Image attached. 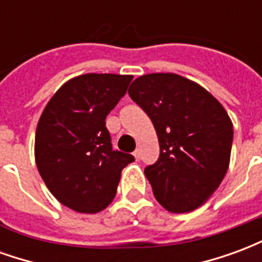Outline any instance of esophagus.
<instances>
[{
  "label": "esophagus",
  "mask_w": 262,
  "mask_h": 262,
  "mask_svg": "<svg viewBox=\"0 0 262 262\" xmlns=\"http://www.w3.org/2000/svg\"><path fill=\"white\" fill-rule=\"evenodd\" d=\"M133 156H135V159L136 160H140V150H139V148H136V150L133 151Z\"/></svg>",
  "instance_id": "34e87169"
}]
</instances>
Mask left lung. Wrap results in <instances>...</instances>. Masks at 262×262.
<instances>
[{
    "label": "left lung",
    "instance_id": "1",
    "mask_svg": "<svg viewBox=\"0 0 262 262\" xmlns=\"http://www.w3.org/2000/svg\"><path fill=\"white\" fill-rule=\"evenodd\" d=\"M127 92L159 137V160L144 170L156 199L172 213L199 208L230 163L233 123L226 109L203 86L174 73L142 75Z\"/></svg>",
    "mask_w": 262,
    "mask_h": 262
}]
</instances>
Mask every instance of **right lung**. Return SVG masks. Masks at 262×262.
Instances as JSON below:
<instances>
[{"label":"right lung","instance_id":"1","mask_svg":"<svg viewBox=\"0 0 262 262\" xmlns=\"http://www.w3.org/2000/svg\"><path fill=\"white\" fill-rule=\"evenodd\" d=\"M133 75L88 74L60 86L43 109L35 136V160L53 196L80 213H98L114 201L120 174L135 161L112 150L105 126Z\"/></svg>","mask_w":262,"mask_h":262}]
</instances>
